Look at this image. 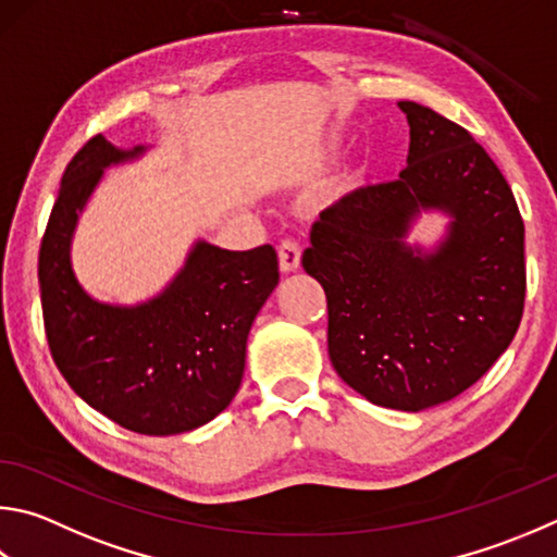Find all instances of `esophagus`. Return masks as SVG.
<instances>
[{
  "label": "esophagus",
  "instance_id": "esophagus-1",
  "mask_svg": "<svg viewBox=\"0 0 557 557\" xmlns=\"http://www.w3.org/2000/svg\"><path fill=\"white\" fill-rule=\"evenodd\" d=\"M277 258H280V270L289 275V272H297L299 270V262H301V250L295 244V240H282L280 250H277Z\"/></svg>",
  "mask_w": 557,
  "mask_h": 557
}]
</instances>
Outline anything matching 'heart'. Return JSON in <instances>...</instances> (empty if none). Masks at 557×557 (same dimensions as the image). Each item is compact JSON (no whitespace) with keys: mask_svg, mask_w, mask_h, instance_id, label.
Segmentation results:
<instances>
[{"mask_svg":"<svg viewBox=\"0 0 557 557\" xmlns=\"http://www.w3.org/2000/svg\"><path fill=\"white\" fill-rule=\"evenodd\" d=\"M360 177H362V173H352V175H348V185H358Z\"/></svg>","mask_w":557,"mask_h":557,"instance_id":"1","label":"heart"}]
</instances>
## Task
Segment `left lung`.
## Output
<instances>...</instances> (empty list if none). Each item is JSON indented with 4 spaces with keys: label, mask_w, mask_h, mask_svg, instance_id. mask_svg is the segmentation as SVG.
Returning a JSON list of instances; mask_svg holds the SVG:
<instances>
[{
    "label": "left lung",
    "mask_w": 557,
    "mask_h": 557,
    "mask_svg": "<svg viewBox=\"0 0 557 557\" xmlns=\"http://www.w3.org/2000/svg\"><path fill=\"white\" fill-rule=\"evenodd\" d=\"M409 156L399 180L321 211L301 265L329 301V358L377 407L421 411L478 382L517 336L525 297L523 219L509 182L450 119L399 102ZM449 216L411 247L421 213Z\"/></svg>",
    "instance_id": "8db88e82"
}]
</instances>
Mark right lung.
Masks as SVG:
<instances>
[{
  "instance_id": "1",
  "label": "right lung",
  "mask_w": 557,
  "mask_h": 557,
  "mask_svg": "<svg viewBox=\"0 0 557 557\" xmlns=\"http://www.w3.org/2000/svg\"><path fill=\"white\" fill-rule=\"evenodd\" d=\"M144 153L99 134L70 160L40 240V307L55 366L79 399L128 431L173 436L205 426L236 397L250 326L280 272L272 246L224 250L199 238L148 301L89 297L70 256L79 214L107 168Z\"/></svg>"
}]
</instances>
